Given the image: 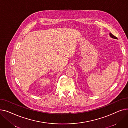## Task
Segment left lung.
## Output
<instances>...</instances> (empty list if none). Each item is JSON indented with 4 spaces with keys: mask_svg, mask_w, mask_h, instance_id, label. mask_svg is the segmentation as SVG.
<instances>
[{
    "mask_svg": "<svg viewBox=\"0 0 128 128\" xmlns=\"http://www.w3.org/2000/svg\"><path fill=\"white\" fill-rule=\"evenodd\" d=\"M110 36L111 37H112V38H115V39H117V38L116 36H115L114 35H113L111 32H110Z\"/></svg>",
    "mask_w": 128,
    "mask_h": 128,
    "instance_id": "8db88e82",
    "label": "left lung"
}]
</instances>
